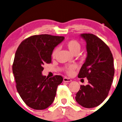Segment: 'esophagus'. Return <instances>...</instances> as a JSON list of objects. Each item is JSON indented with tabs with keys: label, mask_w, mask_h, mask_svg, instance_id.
<instances>
[{
	"label": "esophagus",
	"mask_w": 122,
	"mask_h": 122,
	"mask_svg": "<svg viewBox=\"0 0 122 122\" xmlns=\"http://www.w3.org/2000/svg\"><path fill=\"white\" fill-rule=\"evenodd\" d=\"M63 81L64 82H70L71 81V79L67 78V77H64V78H63Z\"/></svg>",
	"instance_id": "obj_1"
}]
</instances>
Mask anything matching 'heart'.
I'll return each mask as SVG.
<instances>
[{
	"label": "heart",
	"instance_id": "1",
	"mask_svg": "<svg viewBox=\"0 0 122 122\" xmlns=\"http://www.w3.org/2000/svg\"><path fill=\"white\" fill-rule=\"evenodd\" d=\"M66 46L68 48V50L71 51L72 53L73 54H78L81 48V45L80 44V43L78 42L77 41L75 40V39H72V40H70L67 41L66 44ZM58 52V48H55L52 51V57L55 58L56 56V54ZM76 68V66L74 64L70 65V66H67L64 69V71L67 75L68 76H71L74 72Z\"/></svg>",
	"mask_w": 122,
	"mask_h": 122
}]
</instances>
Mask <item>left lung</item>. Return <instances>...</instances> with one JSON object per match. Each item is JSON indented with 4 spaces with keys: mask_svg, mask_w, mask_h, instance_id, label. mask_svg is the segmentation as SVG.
Returning a JSON list of instances; mask_svg holds the SVG:
<instances>
[{
    "mask_svg": "<svg viewBox=\"0 0 122 122\" xmlns=\"http://www.w3.org/2000/svg\"><path fill=\"white\" fill-rule=\"evenodd\" d=\"M87 43V56L80 70L78 78H87L86 86H80L76 100L86 108L100 105L108 96L114 74L113 55L109 46L92 34L81 35Z\"/></svg>",
    "mask_w": 122,
    "mask_h": 122,
    "instance_id": "left-lung-1",
    "label": "left lung"
}]
</instances>
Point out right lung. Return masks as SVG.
Segmentation results:
<instances>
[{"label": "right lung", "mask_w": 122, "mask_h": 122, "mask_svg": "<svg viewBox=\"0 0 122 122\" xmlns=\"http://www.w3.org/2000/svg\"><path fill=\"white\" fill-rule=\"evenodd\" d=\"M64 36L48 34L26 38L18 46L12 65L17 91L26 104L35 110H44L53 103L62 76L48 78L42 75L44 65L51 62L54 48Z\"/></svg>", "instance_id": "obj_1"}]
</instances>
